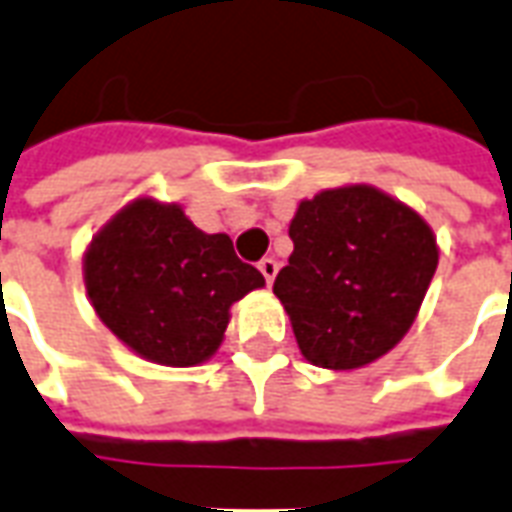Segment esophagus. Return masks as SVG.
I'll return each instance as SVG.
<instances>
[{"instance_id":"1","label":"esophagus","mask_w":512,"mask_h":512,"mask_svg":"<svg viewBox=\"0 0 512 512\" xmlns=\"http://www.w3.org/2000/svg\"><path fill=\"white\" fill-rule=\"evenodd\" d=\"M257 268H260V274H263L268 285H271V282H274V277H277L279 263H277V260H274V257H263V260L257 263Z\"/></svg>"}]
</instances>
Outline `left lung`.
I'll list each match as a JSON object with an SVG mask.
<instances>
[{
    "instance_id": "8db88e82",
    "label": "left lung",
    "mask_w": 512,
    "mask_h": 512,
    "mask_svg": "<svg viewBox=\"0 0 512 512\" xmlns=\"http://www.w3.org/2000/svg\"><path fill=\"white\" fill-rule=\"evenodd\" d=\"M293 252L274 282L299 351L326 370H359L395 348L439 266L436 235L411 205L370 183L301 200Z\"/></svg>"
}]
</instances>
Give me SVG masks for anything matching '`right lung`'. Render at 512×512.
Instances as JSON below:
<instances>
[{
	"mask_svg": "<svg viewBox=\"0 0 512 512\" xmlns=\"http://www.w3.org/2000/svg\"><path fill=\"white\" fill-rule=\"evenodd\" d=\"M84 288L117 340L164 367L208 362L230 307L266 279L235 255L230 235L202 233L178 202L136 197L93 235Z\"/></svg>",
	"mask_w": 512,
	"mask_h": 512,
	"instance_id": "add662e5",
	"label": "right lung"
}]
</instances>
